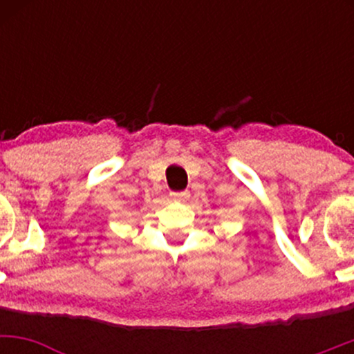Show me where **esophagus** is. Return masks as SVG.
<instances>
[{"label": "esophagus", "instance_id": "obj_1", "mask_svg": "<svg viewBox=\"0 0 354 354\" xmlns=\"http://www.w3.org/2000/svg\"><path fill=\"white\" fill-rule=\"evenodd\" d=\"M169 196H171V200L174 201H186L189 198V193L188 191H174Z\"/></svg>", "mask_w": 354, "mask_h": 354}]
</instances>
